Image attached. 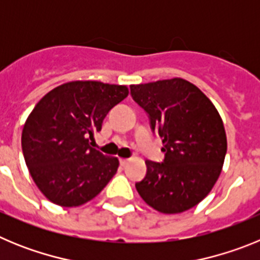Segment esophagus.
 I'll use <instances>...</instances> for the list:
<instances>
[{
    "label": "esophagus",
    "instance_id": "esophagus-1",
    "mask_svg": "<svg viewBox=\"0 0 260 260\" xmlns=\"http://www.w3.org/2000/svg\"><path fill=\"white\" fill-rule=\"evenodd\" d=\"M128 161H130V160H128V158H119V164L122 165V167H125V165L127 164Z\"/></svg>",
    "mask_w": 260,
    "mask_h": 260
}]
</instances>
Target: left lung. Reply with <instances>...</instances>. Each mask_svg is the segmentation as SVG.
<instances>
[{"label":"left lung","instance_id":"1","mask_svg":"<svg viewBox=\"0 0 260 260\" xmlns=\"http://www.w3.org/2000/svg\"><path fill=\"white\" fill-rule=\"evenodd\" d=\"M132 96L162 139L164 161L146 160L135 183L153 210L181 213L203 201L221 173L226 153L224 123L201 89L182 78L132 84Z\"/></svg>","mask_w":260,"mask_h":260}]
</instances>
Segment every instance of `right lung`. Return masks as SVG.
Returning <instances> with one entry per match:
<instances>
[{
    "mask_svg": "<svg viewBox=\"0 0 260 260\" xmlns=\"http://www.w3.org/2000/svg\"><path fill=\"white\" fill-rule=\"evenodd\" d=\"M127 95L126 86L74 80L53 88L35 105L23 126V156L34 182L52 203L82 206L116 174L118 158L92 148L89 139Z\"/></svg>",
    "mask_w": 260,
    "mask_h": 260,
    "instance_id": "obj_1",
    "label": "right lung"
}]
</instances>
